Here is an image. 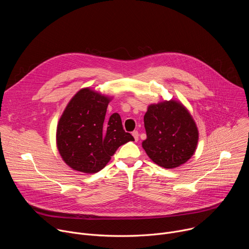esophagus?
I'll list each match as a JSON object with an SVG mask.
<instances>
[{
    "label": "esophagus",
    "mask_w": 249,
    "mask_h": 249,
    "mask_svg": "<svg viewBox=\"0 0 249 249\" xmlns=\"http://www.w3.org/2000/svg\"><path fill=\"white\" fill-rule=\"evenodd\" d=\"M132 135H133V137H134L135 141H138V140H139V133H138V131H134V132H132Z\"/></svg>",
    "instance_id": "34e87169"
}]
</instances>
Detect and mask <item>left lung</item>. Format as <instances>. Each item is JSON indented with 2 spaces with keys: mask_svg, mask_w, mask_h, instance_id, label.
I'll return each instance as SVG.
<instances>
[{
  "mask_svg": "<svg viewBox=\"0 0 249 249\" xmlns=\"http://www.w3.org/2000/svg\"><path fill=\"white\" fill-rule=\"evenodd\" d=\"M144 123L147 139L142 146L158 165L168 169L178 167L194 155L198 128L180 101L170 99L149 105Z\"/></svg>",
  "mask_w": 249,
  "mask_h": 249,
  "instance_id": "obj_1",
  "label": "left lung"
}]
</instances>
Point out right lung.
Wrapping results in <instances>:
<instances>
[{"label": "right lung", "mask_w": 249, "mask_h": 249, "mask_svg": "<svg viewBox=\"0 0 249 249\" xmlns=\"http://www.w3.org/2000/svg\"><path fill=\"white\" fill-rule=\"evenodd\" d=\"M111 99L112 96L85 88L67 104L57 125L56 144L61 158L72 169L98 172L120 146L134 141L124 131L118 113L106 119Z\"/></svg>", "instance_id": "1"}]
</instances>
